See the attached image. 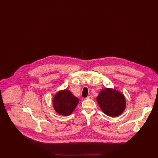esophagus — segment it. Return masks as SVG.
I'll list each match as a JSON object with an SVG mask.
<instances>
[{
	"label": "esophagus",
	"instance_id": "34e87169",
	"mask_svg": "<svg viewBox=\"0 0 158 158\" xmlns=\"http://www.w3.org/2000/svg\"><path fill=\"white\" fill-rule=\"evenodd\" d=\"M92 98H93V97L92 96V95H89V96H88L86 99H92Z\"/></svg>",
	"mask_w": 158,
	"mask_h": 158
}]
</instances>
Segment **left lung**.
I'll return each instance as SVG.
<instances>
[{
  "instance_id": "8db88e82",
  "label": "left lung",
  "mask_w": 158,
  "mask_h": 158,
  "mask_svg": "<svg viewBox=\"0 0 158 158\" xmlns=\"http://www.w3.org/2000/svg\"><path fill=\"white\" fill-rule=\"evenodd\" d=\"M97 101L102 112L110 117H117L124 111L126 98L118 90L106 88L100 91Z\"/></svg>"
}]
</instances>
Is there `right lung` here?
Here are the masks:
<instances>
[{
    "instance_id": "add662e5",
    "label": "right lung",
    "mask_w": 158,
    "mask_h": 158,
    "mask_svg": "<svg viewBox=\"0 0 158 158\" xmlns=\"http://www.w3.org/2000/svg\"><path fill=\"white\" fill-rule=\"evenodd\" d=\"M79 101V98L75 97L70 90H59L53 98V108L58 114L68 116L75 110Z\"/></svg>"
}]
</instances>
